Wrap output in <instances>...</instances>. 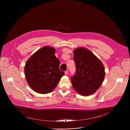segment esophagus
Instances as JSON below:
<instances>
[{"mask_svg": "<svg viewBox=\"0 0 130 130\" xmlns=\"http://www.w3.org/2000/svg\"><path fill=\"white\" fill-rule=\"evenodd\" d=\"M68 74V70H66V71H65V75H67Z\"/></svg>", "mask_w": 130, "mask_h": 130, "instance_id": "1", "label": "esophagus"}]
</instances>
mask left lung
Returning a JSON list of instances; mask_svg holds the SVG:
<instances>
[{"mask_svg":"<svg viewBox=\"0 0 130 130\" xmlns=\"http://www.w3.org/2000/svg\"><path fill=\"white\" fill-rule=\"evenodd\" d=\"M76 75L71 79L73 89L79 95L89 96L102 85L105 77L103 63L91 51L84 47L73 50Z\"/></svg>","mask_w":130,"mask_h":130,"instance_id":"8db88e82","label":"left lung"}]
</instances>
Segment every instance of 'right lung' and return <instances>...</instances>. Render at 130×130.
I'll return each instance as SVG.
<instances>
[{
  "instance_id": "add662e5",
  "label": "right lung",
  "mask_w": 130,
  "mask_h": 130,
  "mask_svg": "<svg viewBox=\"0 0 130 130\" xmlns=\"http://www.w3.org/2000/svg\"><path fill=\"white\" fill-rule=\"evenodd\" d=\"M55 52L54 48L46 46L36 51L26 62L24 68L26 81L38 93H50L64 75L59 69L60 61Z\"/></svg>"
}]
</instances>
